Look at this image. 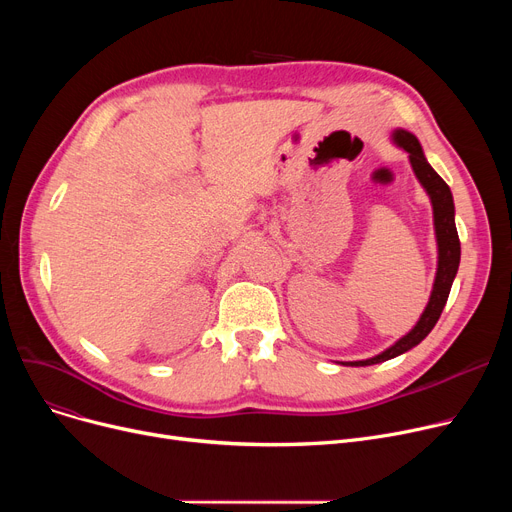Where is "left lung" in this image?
<instances>
[{"label": "left lung", "mask_w": 512, "mask_h": 512, "mask_svg": "<svg viewBox=\"0 0 512 512\" xmlns=\"http://www.w3.org/2000/svg\"><path fill=\"white\" fill-rule=\"evenodd\" d=\"M392 141L409 153L411 168L425 188V193L429 195V201H432L434 209V228H436V240H438V270H436V280L432 294H429V303L425 311L421 313L419 321L413 326L409 334L398 338L390 348H386L384 353L375 355L365 361H348L342 365H351V367H365V365H375L388 359H394L402 353L411 351L413 346H417L429 332L434 330L438 324V319L442 315V309L448 301V294L454 282L456 272H459V263H461V240L459 232H456L454 224V201L448 184L438 176V172L427 164V159L423 155V149L417 141L415 134L407 130H394L392 132Z\"/></svg>", "instance_id": "1"}]
</instances>
